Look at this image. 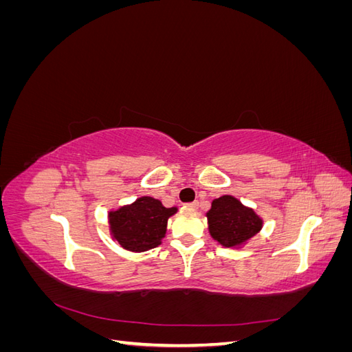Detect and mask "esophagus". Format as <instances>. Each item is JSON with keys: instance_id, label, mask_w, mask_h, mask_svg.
Masks as SVG:
<instances>
[{"instance_id": "obj_1", "label": "esophagus", "mask_w": 352, "mask_h": 352, "mask_svg": "<svg viewBox=\"0 0 352 352\" xmlns=\"http://www.w3.org/2000/svg\"><path fill=\"white\" fill-rule=\"evenodd\" d=\"M198 206H199L198 202H189V204H186L185 207H186V208H190V210H197Z\"/></svg>"}]
</instances>
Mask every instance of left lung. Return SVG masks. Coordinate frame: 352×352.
Listing matches in <instances>:
<instances>
[{"label":"left lung","instance_id":"1","mask_svg":"<svg viewBox=\"0 0 352 352\" xmlns=\"http://www.w3.org/2000/svg\"><path fill=\"white\" fill-rule=\"evenodd\" d=\"M207 220L211 238L228 248L242 247L263 228V220L257 212L232 195L212 201Z\"/></svg>","mask_w":352,"mask_h":352}]
</instances>
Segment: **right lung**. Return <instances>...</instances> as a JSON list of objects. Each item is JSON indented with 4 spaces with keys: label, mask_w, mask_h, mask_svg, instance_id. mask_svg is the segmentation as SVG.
Wrapping results in <instances>:
<instances>
[{
    "label": "right lung",
    "mask_w": 352,
    "mask_h": 352,
    "mask_svg": "<svg viewBox=\"0 0 352 352\" xmlns=\"http://www.w3.org/2000/svg\"><path fill=\"white\" fill-rule=\"evenodd\" d=\"M176 211V207L166 208L162 201L153 197H141L129 206L110 211V233L127 251L153 250L162 243L167 230V220Z\"/></svg>",
    "instance_id": "right-lung-1"
}]
</instances>
